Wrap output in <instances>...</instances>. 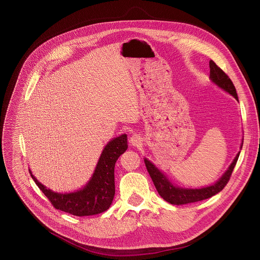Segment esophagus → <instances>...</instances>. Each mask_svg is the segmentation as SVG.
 <instances>
[{
  "mask_svg": "<svg viewBox=\"0 0 260 260\" xmlns=\"http://www.w3.org/2000/svg\"><path fill=\"white\" fill-rule=\"evenodd\" d=\"M129 142H131V144H133V145H138V144H141L142 139H141V137H140L139 135H134V136L131 138Z\"/></svg>",
  "mask_w": 260,
  "mask_h": 260,
  "instance_id": "esophagus-1",
  "label": "esophagus"
}]
</instances>
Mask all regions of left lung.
Listing matches in <instances>:
<instances>
[{
  "instance_id": "obj_1",
  "label": "left lung",
  "mask_w": 260,
  "mask_h": 260,
  "mask_svg": "<svg viewBox=\"0 0 260 260\" xmlns=\"http://www.w3.org/2000/svg\"><path fill=\"white\" fill-rule=\"evenodd\" d=\"M209 69H210V72H209L210 80L215 85H217L218 87H221L222 89L231 93V95H233L238 101L236 89L233 83L231 82L230 77L211 59L209 61ZM239 153L240 151L236 154L229 170L214 184L206 187H202V188H182V187L175 186L168 179V177L148 159L144 158V164L159 196L165 201L172 204L180 205V204H186L190 202H201L203 200L209 199L215 196L216 193H218L219 191H221L224 188V186L228 184L231 178V173L233 172V169L237 162Z\"/></svg>"
}]
</instances>
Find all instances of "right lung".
Masks as SVG:
<instances>
[{
    "instance_id": "obj_1",
    "label": "right lung",
    "mask_w": 260,
    "mask_h": 260,
    "mask_svg": "<svg viewBox=\"0 0 260 260\" xmlns=\"http://www.w3.org/2000/svg\"><path fill=\"white\" fill-rule=\"evenodd\" d=\"M126 138V135H121L105 146L94 173L81 190L58 193L39 182L29 171L30 176L55 208L76 216L102 213L110 208L115 197V166L127 148Z\"/></svg>"
}]
</instances>
